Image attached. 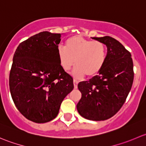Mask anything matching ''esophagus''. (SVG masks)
Returning a JSON list of instances; mask_svg holds the SVG:
<instances>
[{"label":"esophagus","instance_id":"34e87169","mask_svg":"<svg viewBox=\"0 0 146 146\" xmlns=\"http://www.w3.org/2000/svg\"><path fill=\"white\" fill-rule=\"evenodd\" d=\"M73 84H74V88L75 89H76V88H78V81L76 80H73Z\"/></svg>","mask_w":146,"mask_h":146}]
</instances>
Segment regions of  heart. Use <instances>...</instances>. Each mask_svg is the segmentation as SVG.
I'll return each mask as SVG.
<instances>
[{
    "instance_id": "b5f03b06",
    "label": "heart",
    "mask_w": 146,
    "mask_h": 146,
    "mask_svg": "<svg viewBox=\"0 0 146 146\" xmlns=\"http://www.w3.org/2000/svg\"><path fill=\"white\" fill-rule=\"evenodd\" d=\"M58 61L62 69L69 71L75 66L73 71L76 78H81L85 75L94 77L102 70L107 60V46L99 41H92L80 35L68 38L65 46L57 48Z\"/></svg>"
}]
</instances>
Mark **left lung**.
Returning a JSON list of instances; mask_svg holds the SVG:
<instances>
[{"mask_svg": "<svg viewBox=\"0 0 146 146\" xmlns=\"http://www.w3.org/2000/svg\"><path fill=\"white\" fill-rule=\"evenodd\" d=\"M92 39L107 46V60L99 75L78 85L82 97L77 110L84 118L103 121L115 115L126 101L134 77L133 60L117 39L109 36Z\"/></svg>", "mask_w": 146, "mask_h": 146, "instance_id": "8db88e82", "label": "left lung"}]
</instances>
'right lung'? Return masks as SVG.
<instances>
[{"label":"right lung","instance_id":"1","mask_svg":"<svg viewBox=\"0 0 146 146\" xmlns=\"http://www.w3.org/2000/svg\"><path fill=\"white\" fill-rule=\"evenodd\" d=\"M61 34L42 32L17 46L9 86L17 110L35 123L56 118L61 102L73 90V79L60 65L57 48Z\"/></svg>","mask_w":146,"mask_h":146}]
</instances>
